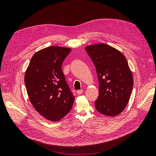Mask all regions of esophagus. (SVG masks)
<instances>
[{
  "label": "esophagus",
  "instance_id": "obj_1",
  "mask_svg": "<svg viewBox=\"0 0 156 156\" xmlns=\"http://www.w3.org/2000/svg\"><path fill=\"white\" fill-rule=\"evenodd\" d=\"M83 92H84L83 90H79L77 91V94H79V95H80V94H82Z\"/></svg>",
  "mask_w": 156,
  "mask_h": 156
}]
</instances>
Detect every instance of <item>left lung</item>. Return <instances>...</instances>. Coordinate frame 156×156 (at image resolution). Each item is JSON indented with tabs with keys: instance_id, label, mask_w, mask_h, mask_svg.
Returning a JSON list of instances; mask_svg holds the SVG:
<instances>
[{
	"instance_id": "obj_1",
	"label": "left lung",
	"mask_w": 156,
	"mask_h": 156,
	"mask_svg": "<svg viewBox=\"0 0 156 156\" xmlns=\"http://www.w3.org/2000/svg\"><path fill=\"white\" fill-rule=\"evenodd\" d=\"M96 69L99 96L96 110L103 115L115 116L128 103L133 86V77L124 55L105 44L85 47Z\"/></svg>"
}]
</instances>
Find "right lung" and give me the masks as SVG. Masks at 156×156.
Masks as SVG:
<instances>
[{"instance_id":"right-lung-1","label":"right lung","mask_w":156,"mask_h":156,"mask_svg":"<svg viewBox=\"0 0 156 156\" xmlns=\"http://www.w3.org/2000/svg\"><path fill=\"white\" fill-rule=\"evenodd\" d=\"M72 49L50 46L32 56L25 74L28 96L46 120L58 122L72 109L75 96L65 81L62 64Z\"/></svg>"}]
</instances>
